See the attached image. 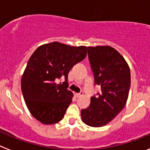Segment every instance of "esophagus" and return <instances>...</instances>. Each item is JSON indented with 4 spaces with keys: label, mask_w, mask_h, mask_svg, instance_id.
<instances>
[{
    "label": "esophagus",
    "mask_w": 150,
    "mask_h": 150,
    "mask_svg": "<svg viewBox=\"0 0 150 150\" xmlns=\"http://www.w3.org/2000/svg\"><path fill=\"white\" fill-rule=\"evenodd\" d=\"M75 95H76V96L77 97V98H79V97H80V96H82V95H83V91H80V92H79V93H76V94H75Z\"/></svg>",
    "instance_id": "obj_1"
}]
</instances>
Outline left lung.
Returning a JSON list of instances; mask_svg holds the SVG:
<instances>
[{
  "label": "left lung",
  "mask_w": 150,
  "mask_h": 150,
  "mask_svg": "<svg viewBox=\"0 0 150 150\" xmlns=\"http://www.w3.org/2000/svg\"><path fill=\"white\" fill-rule=\"evenodd\" d=\"M95 85L101 92L91 98V104L81 110L82 120L91 127H101L112 121L126 104L131 86L128 64L111 46L87 47Z\"/></svg>",
  "instance_id": "left-lung-1"
}]
</instances>
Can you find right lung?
<instances>
[{
	"label": "right lung",
	"mask_w": 150,
	"mask_h": 150,
	"mask_svg": "<svg viewBox=\"0 0 150 150\" xmlns=\"http://www.w3.org/2000/svg\"><path fill=\"white\" fill-rule=\"evenodd\" d=\"M86 56V46H71L59 42L39 46L29 59L21 88L24 100L36 120L45 125L59 122L72 102L68 73ZM61 78L64 83H58Z\"/></svg>",
	"instance_id": "right-lung-1"
}]
</instances>
